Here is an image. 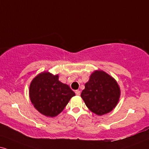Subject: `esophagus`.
Returning a JSON list of instances; mask_svg holds the SVG:
<instances>
[{"label": "esophagus", "mask_w": 149, "mask_h": 149, "mask_svg": "<svg viewBox=\"0 0 149 149\" xmlns=\"http://www.w3.org/2000/svg\"><path fill=\"white\" fill-rule=\"evenodd\" d=\"M75 93L77 95H80V91H79V90H76V91H75Z\"/></svg>", "instance_id": "obj_1"}]
</instances>
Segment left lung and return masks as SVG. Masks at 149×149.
I'll use <instances>...</instances> for the list:
<instances>
[{
  "mask_svg": "<svg viewBox=\"0 0 149 149\" xmlns=\"http://www.w3.org/2000/svg\"><path fill=\"white\" fill-rule=\"evenodd\" d=\"M81 93V97L91 111L98 116L108 113L118 104L120 88L116 80L103 71H95Z\"/></svg>",
  "mask_w": 149,
  "mask_h": 149,
  "instance_id": "left-lung-1",
  "label": "left lung"
}]
</instances>
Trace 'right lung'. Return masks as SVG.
Masks as SVG:
<instances>
[{"mask_svg": "<svg viewBox=\"0 0 149 149\" xmlns=\"http://www.w3.org/2000/svg\"><path fill=\"white\" fill-rule=\"evenodd\" d=\"M76 95L70 87L58 80V75L42 72L35 77L29 86V97L33 107L40 113L55 117L63 111Z\"/></svg>", "mask_w": 149, "mask_h": 149, "instance_id": "right-lung-1", "label": "right lung"}]
</instances>
